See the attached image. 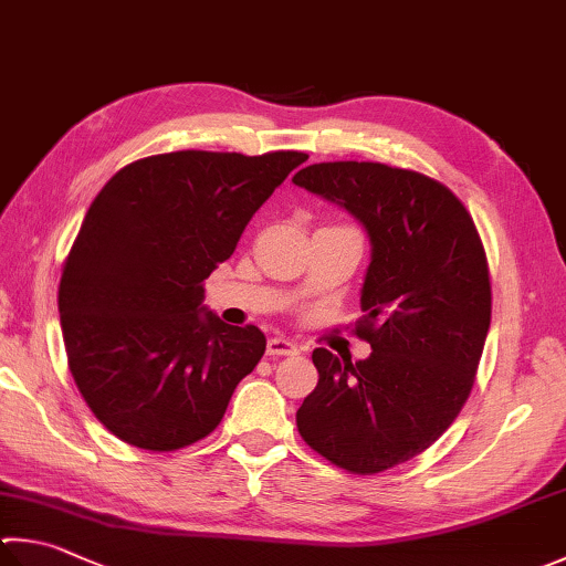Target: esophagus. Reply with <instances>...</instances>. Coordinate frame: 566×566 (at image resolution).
<instances>
[{"mask_svg":"<svg viewBox=\"0 0 566 566\" xmlns=\"http://www.w3.org/2000/svg\"><path fill=\"white\" fill-rule=\"evenodd\" d=\"M297 352H301V347H297L293 339H287V337H271L269 339L271 357H291V355H297Z\"/></svg>","mask_w":566,"mask_h":566,"instance_id":"esophagus-1","label":"esophagus"}]
</instances>
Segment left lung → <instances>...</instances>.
Returning <instances> with one entry per match:
<instances>
[{
	"label": "left lung",
	"instance_id": "obj_1",
	"mask_svg": "<svg viewBox=\"0 0 566 566\" xmlns=\"http://www.w3.org/2000/svg\"><path fill=\"white\" fill-rule=\"evenodd\" d=\"M293 182L367 231L357 335L371 347L357 361L313 352L297 431L349 473L387 471L429 449L471 394L490 327L483 243L453 191L409 169L323 163Z\"/></svg>",
	"mask_w": 566,
	"mask_h": 566
}]
</instances>
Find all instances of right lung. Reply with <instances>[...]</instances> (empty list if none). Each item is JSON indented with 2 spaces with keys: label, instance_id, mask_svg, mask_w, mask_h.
<instances>
[{
  "label": "right lung",
  "instance_id": "1",
  "mask_svg": "<svg viewBox=\"0 0 566 566\" xmlns=\"http://www.w3.org/2000/svg\"><path fill=\"white\" fill-rule=\"evenodd\" d=\"M303 153L182 150L111 177L63 265L59 315L71 375L117 439L177 451L219 426L265 352L255 325L205 305V281Z\"/></svg>",
  "mask_w": 566,
  "mask_h": 566
}]
</instances>
